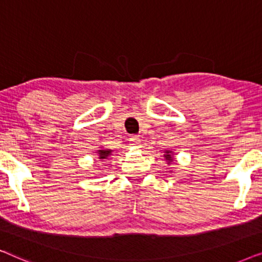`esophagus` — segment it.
I'll use <instances>...</instances> for the list:
<instances>
[{"instance_id": "1", "label": "esophagus", "mask_w": 262, "mask_h": 262, "mask_svg": "<svg viewBox=\"0 0 262 262\" xmlns=\"http://www.w3.org/2000/svg\"><path fill=\"white\" fill-rule=\"evenodd\" d=\"M130 141L132 142V144H134V145H137V144H139V142H141V141H139L138 136H135V135L131 136Z\"/></svg>"}]
</instances>
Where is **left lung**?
Here are the masks:
<instances>
[{
    "mask_svg": "<svg viewBox=\"0 0 262 262\" xmlns=\"http://www.w3.org/2000/svg\"><path fill=\"white\" fill-rule=\"evenodd\" d=\"M166 152H167V155H164V157H166V160L169 161V163L173 162V159H171V156H170L171 152H169V151H166Z\"/></svg>",
    "mask_w": 262,
    "mask_h": 262,
    "instance_id": "obj_1",
    "label": "left lung"
}]
</instances>
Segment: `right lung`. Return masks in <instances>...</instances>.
<instances>
[{
    "instance_id": "add662e5",
    "label": "right lung",
    "mask_w": 262,
    "mask_h": 262,
    "mask_svg": "<svg viewBox=\"0 0 262 262\" xmlns=\"http://www.w3.org/2000/svg\"><path fill=\"white\" fill-rule=\"evenodd\" d=\"M112 150H99V159L100 160H106L107 157L111 155Z\"/></svg>"
}]
</instances>
